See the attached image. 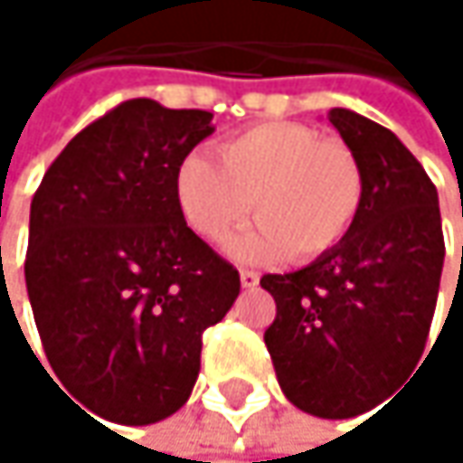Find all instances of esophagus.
Masks as SVG:
<instances>
[{"mask_svg":"<svg viewBox=\"0 0 463 463\" xmlns=\"http://www.w3.org/2000/svg\"><path fill=\"white\" fill-rule=\"evenodd\" d=\"M257 284H260V276L254 270H249V268H241V287L243 289H254Z\"/></svg>","mask_w":463,"mask_h":463,"instance_id":"34e87169","label":"esophagus"}]
</instances>
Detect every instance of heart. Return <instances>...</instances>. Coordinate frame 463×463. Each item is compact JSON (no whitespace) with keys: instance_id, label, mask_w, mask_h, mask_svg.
Wrapping results in <instances>:
<instances>
[{"instance_id":"b5f03b06","label":"heart","mask_w":463,"mask_h":463,"mask_svg":"<svg viewBox=\"0 0 463 463\" xmlns=\"http://www.w3.org/2000/svg\"><path fill=\"white\" fill-rule=\"evenodd\" d=\"M364 174L354 149L303 123L268 120L201 152L176 171V203L187 228L209 243L231 235L254 209L257 228L235 238L238 260H314L354 228Z\"/></svg>"}]
</instances>
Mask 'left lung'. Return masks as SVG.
I'll return each mask as SVG.
<instances>
[{
	"instance_id": "8db88e82",
	"label": "left lung",
	"mask_w": 463,
	"mask_h": 463,
	"mask_svg": "<svg viewBox=\"0 0 463 463\" xmlns=\"http://www.w3.org/2000/svg\"><path fill=\"white\" fill-rule=\"evenodd\" d=\"M326 120L359 157V217L319 260L260 284L276 300L265 345L287 400L311 416L351 418L416 370L445 238L437 187L402 141L351 109H329Z\"/></svg>"
}]
</instances>
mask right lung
Wrapping results in <instances>:
<instances>
[{
    "mask_svg": "<svg viewBox=\"0 0 463 463\" xmlns=\"http://www.w3.org/2000/svg\"><path fill=\"white\" fill-rule=\"evenodd\" d=\"M212 131V112L123 101L63 146L34 193L24 265L34 322L63 394L93 416L144 426L176 413L203 329L241 292L176 203V171Z\"/></svg>",
    "mask_w": 463,
    "mask_h": 463,
    "instance_id": "add662e5",
    "label": "right lung"
}]
</instances>
